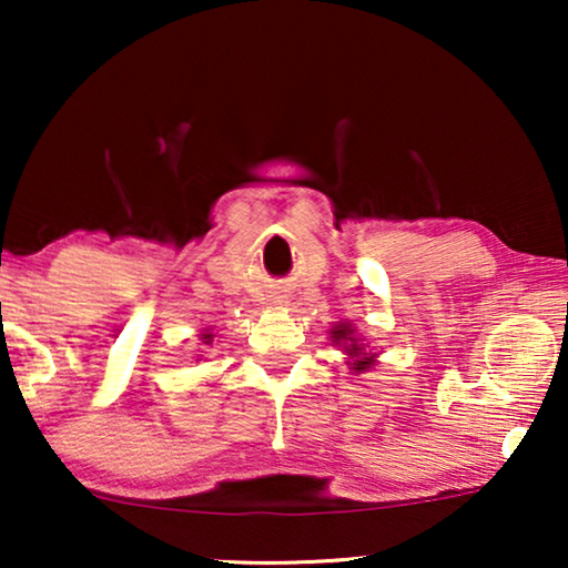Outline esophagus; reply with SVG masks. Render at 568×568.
I'll return each instance as SVG.
<instances>
[{
    "mask_svg": "<svg viewBox=\"0 0 568 568\" xmlns=\"http://www.w3.org/2000/svg\"><path fill=\"white\" fill-rule=\"evenodd\" d=\"M276 302H278V305H282V302H284V297H276Z\"/></svg>",
    "mask_w": 568,
    "mask_h": 568,
    "instance_id": "obj_1",
    "label": "esophagus"
}]
</instances>
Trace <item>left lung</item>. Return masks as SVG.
I'll use <instances>...</instances> for the list:
<instances>
[{"label": "left lung", "mask_w": 568, "mask_h": 568, "mask_svg": "<svg viewBox=\"0 0 568 568\" xmlns=\"http://www.w3.org/2000/svg\"><path fill=\"white\" fill-rule=\"evenodd\" d=\"M331 341L333 344H338V346H344V352L348 354V367H352L356 375H359V372H367L372 364H375V356L377 354H372V352H364V344H362V338H356V333H354V328L348 323H338L336 328L331 331Z\"/></svg>", "instance_id": "1"}]
</instances>
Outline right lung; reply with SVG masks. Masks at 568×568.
I'll list each match as a JSON object with an SVG mask.
<instances>
[{
	"label": "right lung",
	"mask_w": 568,
	"mask_h": 568,
	"mask_svg": "<svg viewBox=\"0 0 568 568\" xmlns=\"http://www.w3.org/2000/svg\"><path fill=\"white\" fill-rule=\"evenodd\" d=\"M212 338H214V336H212V333H204V336H201V341H204V344H206V346H209V344H212Z\"/></svg>",
	"instance_id": "right-lung-1"
}]
</instances>
